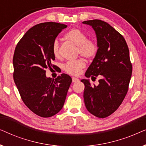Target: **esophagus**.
Here are the masks:
<instances>
[{"label": "esophagus", "instance_id": "obj_1", "mask_svg": "<svg viewBox=\"0 0 146 146\" xmlns=\"http://www.w3.org/2000/svg\"><path fill=\"white\" fill-rule=\"evenodd\" d=\"M79 82L78 78H75V77L72 78V82L75 83V82Z\"/></svg>", "mask_w": 146, "mask_h": 146}]
</instances>
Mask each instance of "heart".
Returning a JSON list of instances; mask_svg holds the SVG:
<instances>
[{
  "instance_id": "1",
  "label": "heart",
  "mask_w": 146,
  "mask_h": 146,
  "mask_svg": "<svg viewBox=\"0 0 146 146\" xmlns=\"http://www.w3.org/2000/svg\"><path fill=\"white\" fill-rule=\"evenodd\" d=\"M64 38L68 40L78 46V53L87 59H92L96 56L98 51V45L95 40L87 38L86 34L78 29L69 30L64 35ZM52 51L56 58H59L60 42L58 39L53 41ZM86 67V62L82 58L67 62L64 65V70L70 75L76 76L81 72Z\"/></svg>"
}]
</instances>
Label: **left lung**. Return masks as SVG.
<instances>
[{
  "instance_id": "left-lung-1",
  "label": "left lung",
  "mask_w": 146,
  "mask_h": 146,
  "mask_svg": "<svg viewBox=\"0 0 146 146\" xmlns=\"http://www.w3.org/2000/svg\"><path fill=\"white\" fill-rule=\"evenodd\" d=\"M92 27L97 36L98 51L86 72L87 78H100L99 84H84V99L90 113L104 118L118 108L128 91L132 72L127 44L123 36L101 20L84 21Z\"/></svg>"
}]
</instances>
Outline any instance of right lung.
<instances>
[{
  "mask_svg": "<svg viewBox=\"0 0 146 146\" xmlns=\"http://www.w3.org/2000/svg\"><path fill=\"white\" fill-rule=\"evenodd\" d=\"M64 24L44 23L30 29L20 40L13 56V78L25 104L42 117H51L62 108L72 83L69 75L62 74L52 80L46 69H56L52 45Z\"/></svg>",
  "mask_w": 146,
  "mask_h": 146,
  "instance_id": "right-lung-1",
  "label": "right lung"
}]
</instances>
